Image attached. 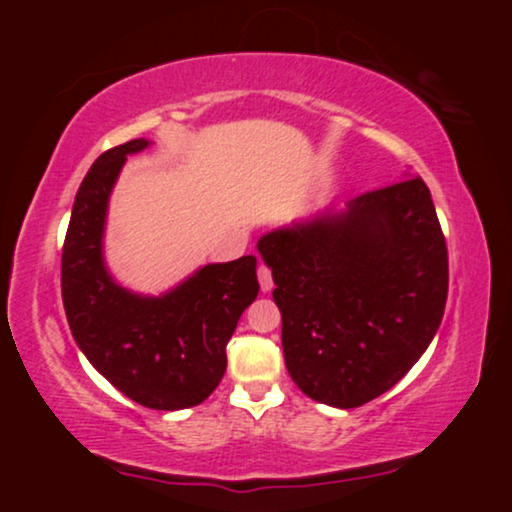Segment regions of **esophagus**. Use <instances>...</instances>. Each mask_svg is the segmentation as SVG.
Listing matches in <instances>:
<instances>
[{
    "mask_svg": "<svg viewBox=\"0 0 512 512\" xmlns=\"http://www.w3.org/2000/svg\"><path fill=\"white\" fill-rule=\"evenodd\" d=\"M257 276H260V289H262V293H269V291L274 289L272 272H269V269L264 267V264H260V267H257Z\"/></svg>",
    "mask_w": 512,
    "mask_h": 512,
    "instance_id": "34e87169",
    "label": "esophagus"
}]
</instances>
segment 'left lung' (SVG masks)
Segmentation results:
<instances>
[{
	"mask_svg": "<svg viewBox=\"0 0 512 512\" xmlns=\"http://www.w3.org/2000/svg\"><path fill=\"white\" fill-rule=\"evenodd\" d=\"M276 284L286 368L303 395L354 409L395 387L436 337L448 248L414 173L257 240Z\"/></svg>",
	"mask_w": 512,
	"mask_h": 512,
	"instance_id": "left-lung-1",
	"label": "left lung"
}]
</instances>
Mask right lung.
Masks as SVG:
<instances>
[{
	"instance_id": "add662e5",
	"label": "right lung",
	"mask_w": 512,
	"mask_h": 512,
	"mask_svg": "<svg viewBox=\"0 0 512 512\" xmlns=\"http://www.w3.org/2000/svg\"><path fill=\"white\" fill-rule=\"evenodd\" d=\"M151 144L132 139L88 168L64 238L62 301L74 342L110 385L142 407L175 411L221 383L226 344L260 284L252 255L204 264L158 296L115 279L105 262L110 195L127 156Z\"/></svg>"
}]
</instances>
